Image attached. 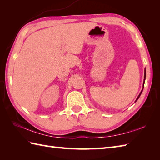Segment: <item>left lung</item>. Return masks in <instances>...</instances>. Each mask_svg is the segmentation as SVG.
<instances>
[{
  "mask_svg": "<svg viewBox=\"0 0 160 160\" xmlns=\"http://www.w3.org/2000/svg\"><path fill=\"white\" fill-rule=\"evenodd\" d=\"M145 80H146V69H144V82H143V88H144V82H145ZM142 91H143V89H142V90L141 91V92H140V93L139 94V96H138V98H137V99H136V100H135V102H136L138 99H139V98H140V95L142 94Z\"/></svg>",
  "mask_w": 160,
  "mask_h": 160,
  "instance_id": "8db88e82",
  "label": "left lung"
}]
</instances>
